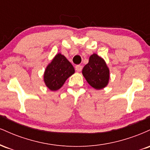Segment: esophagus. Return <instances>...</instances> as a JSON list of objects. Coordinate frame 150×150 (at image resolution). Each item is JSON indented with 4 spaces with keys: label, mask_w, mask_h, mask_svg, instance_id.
I'll use <instances>...</instances> for the list:
<instances>
[{
    "label": "esophagus",
    "mask_w": 150,
    "mask_h": 150,
    "mask_svg": "<svg viewBox=\"0 0 150 150\" xmlns=\"http://www.w3.org/2000/svg\"><path fill=\"white\" fill-rule=\"evenodd\" d=\"M82 69V66L81 65H77L76 66H75V70H76V71L77 72H80L81 70Z\"/></svg>",
    "instance_id": "1"
}]
</instances>
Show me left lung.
<instances>
[{
	"label": "left lung",
	"instance_id": "8db88e82",
	"mask_svg": "<svg viewBox=\"0 0 150 150\" xmlns=\"http://www.w3.org/2000/svg\"><path fill=\"white\" fill-rule=\"evenodd\" d=\"M82 73L89 85L96 89L104 88L109 81L110 73L107 65L96 53L91 55L89 63L84 66Z\"/></svg>",
	"mask_w": 150,
	"mask_h": 150
}]
</instances>
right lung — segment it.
Wrapping results in <instances>:
<instances>
[{"label": "right lung", "instance_id": "1", "mask_svg": "<svg viewBox=\"0 0 150 150\" xmlns=\"http://www.w3.org/2000/svg\"><path fill=\"white\" fill-rule=\"evenodd\" d=\"M75 73L73 65L61 53H58L46 68L44 81L51 91L59 89L68 77Z\"/></svg>", "mask_w": 150, "mask_h": 150}]
</instances>
